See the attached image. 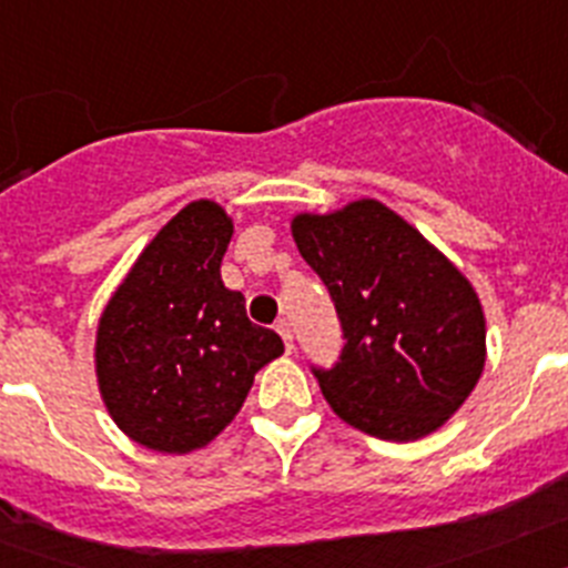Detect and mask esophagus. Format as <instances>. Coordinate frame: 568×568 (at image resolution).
Wrapping results in <instances>:
<instances>
[{"mask_svg": "<svg viewBox=\"0 0 568 568\" xmlns=\"http://www.w3.org/2000/svg\"><path fill=\"white\" fill-rule=\"evenodd\" d=\"M275 329H278V335L284 338V346H287V353H293V329H290V324L284 318L275 324Z\"/></svg>", "mask_w": 568, "mask_h": 568, "instance_id": "obj_1", "label": "esophagus"}]
</instances>
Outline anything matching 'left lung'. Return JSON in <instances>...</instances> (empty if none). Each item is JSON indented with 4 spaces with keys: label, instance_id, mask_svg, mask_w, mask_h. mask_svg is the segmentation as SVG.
I'll return each mask as SVG.
<instances>
[{
    "label": "left lung",
    "instance_id": "1",
    "mask_svg": "<svg viewBox=\"0 0 568 568\" xmlns=\"http://www.w3.org/2000/svg\"><path fill=\"white\" fill-rule=\"evenodd\" d=\"M293 235L344 333L333 366H310L335 415L384 440L438 429L484 373V310L469 281L373 199L295 215Z\"/></svg>",
    "mask_w": 568,
    "mask_h": 568
}]
</instances>
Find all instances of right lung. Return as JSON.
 I'll return each instance as SVG.
<instances>
[{"label": "right lung", "instance_id": "right-lung-1", "mask_svg": "<svg viewBox=\"0 0 568 568\" xmlns=\"http://www.w3.org/2000/svg\"><path fill=\"white\" fill-rule=\"evenodd\" d=\"M233 222L219 204L173 215L99 321L97 375L108 413L155 453L199 449L235 418L255 373L284 353L224 287Z\"/></svg>", "mask_w": 568, "mask_h": 568}]
</instances>
